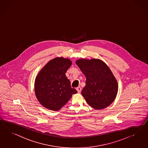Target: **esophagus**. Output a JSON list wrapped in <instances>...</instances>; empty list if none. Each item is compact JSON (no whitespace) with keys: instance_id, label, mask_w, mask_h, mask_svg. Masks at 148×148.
<instances>
[{"instance_id":"34e87169","label":"esophagus","mask_w":148,"mask_h":148,"mask_svg":"<svg viewBox=\"0 0 148 148\" xmlns=\"http://www.w3.org/2000/svg\"><path fill=\"white\" fill-rule=\"evenodd\" d=\"M76 90H77V91L79 93H80L81 91V88L80 87H78L76 88Z\"/></svg>"}]
</instances>
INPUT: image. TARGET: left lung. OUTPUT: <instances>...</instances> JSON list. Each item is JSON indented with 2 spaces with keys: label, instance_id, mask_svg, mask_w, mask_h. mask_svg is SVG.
Segmentation results:
<instances>
[{
  "label": "left lung",
  "instance_id": "left-lung-1",
  "mask_svg": "<svg viewBox=\"0 0 148 148\" xmlns=\"http://www.w3.org/2000/svg\"><path fill=\"white\" fill-rule=\"evenodd\" d=\"M76 64L86 78L81 94L88 104L97 110L112 104L117 94L118 84L108 66L97 59H81Z\"/></svg>",
  "mask_w": 148,
  "mask_h": 148
}]
</instances>
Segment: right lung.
I'll list each match as a JSON object with an SVG mask.
<instances>
[{"instance_id":"1","label":"right lung","mask_w":148,"mask_h":148,"mask_svg":"<svg viewBox=\"0 0 148 148\" xmlns=\"http://www.w3.org/2000/svg\"><path fill=\"white\" fill-rule=\"evenodd\" d=\"M72 64L69 59L62 57L50 60L36 76L34 90L36 98L45 108L53 111L60 110L72 95L77 92L71 87L66 73Z\"/></svg>"}]
</instances>
